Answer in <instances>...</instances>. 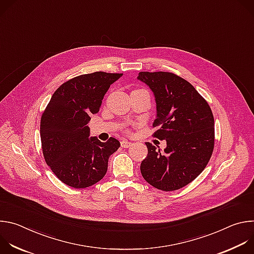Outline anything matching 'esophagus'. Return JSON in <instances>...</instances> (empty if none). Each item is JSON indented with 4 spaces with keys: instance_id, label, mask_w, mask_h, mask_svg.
I'll return each mask as SVG.
<instances>
[{
    "instance_id": "obj_1",
    "label": "esophagus",
    "mask_w": 254,
    "mask_h": 254,
    "mask_svg": "<svg viewBox=\"0 0 254 254\" xmlns=\"http://www.w3.org/2000/svg\"><path fill=\"white\" fill-rule=\"evenodd\" d=\"M121 146H122L123 148H128V147H130V146H131V142H130V141H128V140L123 139V140L121 141Z\"/></svg>"
}]
</instances>
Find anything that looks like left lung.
<instances>
[{
	"label": "left lung",
	"instance_id": "obj_1",
	"mask_svg": "<svg viewBox=\"0 0 254 254\" xmlns=\"http://www.w3.org/2000/svg\"><path fill=\"white\" fill-rule=\"evenodd\" d=\"M137 78L153 90L157 102L154 137L166 139L165 153L146 142L140 164L143 179L162 191H175L194 181L206 168L214 149V118L195 87L172 72L141 71Z\"/></svg>",
	"mask_w": 254,
	"mask_h": 254
}]
</instances>
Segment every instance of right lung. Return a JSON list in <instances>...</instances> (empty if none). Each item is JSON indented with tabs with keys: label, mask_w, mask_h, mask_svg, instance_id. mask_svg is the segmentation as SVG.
<instances>
[{
	"label": "right lung",
	"mask_w": 254,
	"mask_h": 254,
	"mask_svg": "<svg viewBox=\"0 0 254 254\" xmlns=\"http://www.w3.org/2000/svg\"><path fill=\"white\" fill-rule=\"evenodd\" d=\"M123 73L103 71L76 76L53 93L40 122L42 152L46 164L67 186L87 188L100 181L108 159L120 148L115 137L105 142L89 136L90 116L99 112L110 86Z\"/></svg>",
	"instance_id": "add662e5"
}]
</instances>
